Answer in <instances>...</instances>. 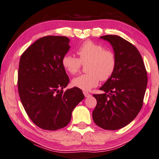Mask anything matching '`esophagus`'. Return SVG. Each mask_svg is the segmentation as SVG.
Wrapping results in <instances>:
<instances>
[{
  "mask_svg": "<svg viewBox=\"0 0 159 159\" xmlns=\"http://www.w3.org/2000/svg\"><path fill=\"white\" fill-rule=\"evenodd\" d=\"M84 94L85 98H89L90 96H91V95H90V93H89L86 92V91H84Z\"/></svg>",
  "mask_w": 159,
  "mask_h": 159,
  "instance_id": "34e87169",
  "label": "esophagus"
}]
</instances>
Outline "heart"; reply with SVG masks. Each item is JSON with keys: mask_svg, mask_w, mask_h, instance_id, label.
Returning <instances> with one entry per match:
<instances>
[{"mask_svg": "<svg viewBox=\"0 0 159 159\" xmlns=\"http://www.w3.org/2000/svg\"><path fill=\"white\" fill-rule=\"evenodd\" d=\"M79 58L66 54L61 59L64 69L71 75L79 71L82 64H86L87 74L74 79V87L88 91L96 87L99 80L106 81L114 74L117 66V58L111 50L105 49L102 45L86 40L76 50Z\"/></svg>", "mask_w": 159, "mask_h": 159, "instance_id": "b5f03b06", "label": "heart"}]
</instances>
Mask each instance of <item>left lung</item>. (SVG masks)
<instances>
[{
    "label": "left lung",
    "instance_id": "left-lung-1",
    "mask_svg": "<svg viewBox=\"0 0 159 159\" xmlns=\"http://www.w3.org/2000/svg\"><path fill=\"white\" fill-rule=\"evenodd\" d=\"M112 44L117 66L111 77L94 94L97 105L93 119L98 127L117 130L125 127L142 109L148 77L144 63L134 44L117 35L100 37Z\"/></svg>",
    "mask_w": 159,
    "mask_h": 159
}]
</instances>
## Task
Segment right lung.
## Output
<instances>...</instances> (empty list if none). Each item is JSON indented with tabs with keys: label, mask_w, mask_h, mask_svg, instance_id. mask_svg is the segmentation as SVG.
<instances>
[{
	"label": "right lung",
	"mask_w": 159,
	"mask_h": 159,
	"mask_svg": "<svg viewBox=\"0 0 159 159\" xmlns=\"http://www.w3.org/2000/svg\"><path fill=\"white\" fill-rule=\"evenodd\" d=\"M69 39L48 35L22 53L19 63L17 89L30 119L42 129L66 127L75 107L84 98L76 87L66 91L69 78L61 59L69 49Z\"/></svg>",
	"instance_id": "right-lung-1"
}]
</instances>
